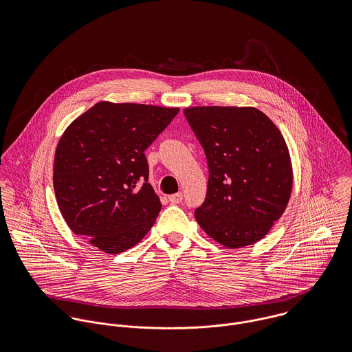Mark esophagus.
I'll use <instances>...</instances> for the list:
<instances>
[{
  "mask_svg": "<svg viewBox=\"0 0 352 352\" xmlns=\"http://www.w3.org/2000/svg\"><path fill=\"white\" fill-rule=\"evenodd\" d=\"M168 199H169L170 203L177 204V203H180V201H183V194H173V195H169Z\"/></svg>",
  "mask_w": 352,
  "mask_h": 352,
  "instance_id": "obj_1",
  "label": "esophagus"
}]
</instances>
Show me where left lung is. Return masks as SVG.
Wrapping results in <instances>:
<instances>
[{
	"label": "left lung",
	"mask_w": 352,
	"mask_h": 352,
	"mask_svg": "<svg viewBox=\"0 0 352 352\" xmlns=\"http://www.w3.org/2000/svg\"><path fill=\"white\" fill-rule=\"evenodd\" d=\"M184 115L210 173L206 199L195 210L199 226L230 250L257 243L292 195L293 166L282 133L253 107H191Z\"/></svg>",
	"instance_id": "obj_1"
}]
</instances>
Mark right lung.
Wrapping results in <instances>:
<instances>
[{
	"label": "right lung",
	"instance_id": "add662e5",
	"mask_svg": "<svg viewBox=\"0 0 352 352\" xmlns=\"http://www.w3.org/2000/svg\"><path fill=\"white\" fill-rule=\"evenodd\" d=\"M179 108L100 101L73 120L54 158V191L73 233L105 253L137 245L161 210L145 153Z\"/></svg>",
	"mask_w": 352,
	"mask_h": 352
}]
</instances>
